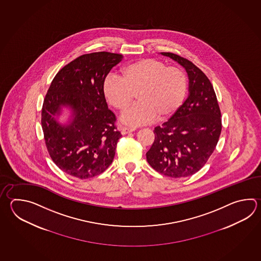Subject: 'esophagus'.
<instances>
[{"label": "esophagus", "instance_id": "esophagus-1", "mask_svg": "<svg viewBox=\"0 0 261 261\" xmlns=\"http://www.w3.org/2000/svg\"><path fill=\"white\" fill-rule=\"evenodd\" d=\"M135 129H136V127H133V126H124V127L122 128V135H125V134L131 133V132L135 131Z\"/></svg>", "mask_w": 261, "mask_h": 261}]
</instances>
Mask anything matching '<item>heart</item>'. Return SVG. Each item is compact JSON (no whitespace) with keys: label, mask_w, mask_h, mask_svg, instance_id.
<instances>
[{"label":"heart","mask_w":261,"mask_h":261,"mask_svg":"<svg viewBox=\"0 0 261 261\" xmlns=\"http://www.w3.org/2000/svg\"><path fill=\"white\" fill-rule=\"evenodd\" d=\"M187 90L180 68L153 59L133 61L122 67L120 76L111 73L103 82L104 96L118 112H125L136 95L138 102L122 116L134 125L170 117L184 102Z\"/></svg>","instance_id":"b5f03b06"}]
</instances>
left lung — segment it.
Listing matches in <instances>:
<instances>
[{
    "label": "left lung",
    "mask_w": 261,
    "mask_h": 261,
    "mask_svg": "<svg viewBox=\"0 0 261 261\" xmlns=\"http://www.w3.org/2000/svg\"><path fill=\"white\" fill-rule=\"evenodd\" d=\"M161 54L185 68L190 95L167 122L154 128V141L146 157L160 174L185 177L200 170L216 149L221 112L213 85L201 69L176 54Z\"/></svg>",
    "instance_id": "1"
}]
</instances>
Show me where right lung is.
<instances>
[{
  "label": "right lung",
  "mask_w": 261,
  "mask_h": 261,
  "mask_svg": "<svg viewBox=\"0 0 261 261\" xmlns=\"http://www.w3.org/2000/svg\"><path fill=\"white\" fill-rule=\"evenodd\" d=\"M122 59V55L110 52L80 56L59 70L45 95L41 120L45 146L54 163L69 176H98L113 161L122 134L108 109L103 82ZM61 106L74 112L67 126L53 119Z\"/></svg>",
  "instance_id": "right-lung-1"
}]
</instances>
